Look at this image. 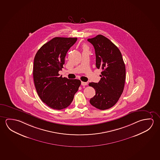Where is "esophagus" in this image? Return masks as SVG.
I'll list each match as a JSON object with an SVG mask.
<instances>
[{
	"mask_svg": "<svg viewBox=\"0 0 160 160\" xmlns=\"http://www.w3.org/2000/svg\"><path fill=\"white\" fill-rule=\"evenodd\" d=\"M81 84L82 86H87V82H82Z\"/></svg>",
	"mask_w": 160,
	"mask_h": 160,
	"instance_id": "1",
	"label": "esophagus"
}]
</instances>
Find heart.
Masks as SVG:
<instances>
[{"instance_id": "b5f03b06", "label": "heart", "mask_w": 160, "mask_h": 160, "mask_svg": "<svg viewBox=\"0 0 160 160\" xmlns=\"http://www.w3.org/2000/svg\"><path fill=\"white\" fill-rule=\"evenodd\" d=\"M84 49H87V47H86V46H84Z\"/></svg>"}]
</instances>
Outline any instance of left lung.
<instances>
[{
  "label": "left lung",
  "mask_w": 160,
  "mask_h": 160,
  "mask_svg": "<svg viewBox=\"0 0 160 160\" xmlns=\"http://www.w3.org/2000/svg\"><path fill=\"white\" fill-rule=\"evenodd\" d=\"M87 41L94 47L97 68L102 70L99 82L89 83L96 91L89 102L98 109H108L117 103L123 91L126 79L124 61L117 46L104 36L99 34Z\"/></svg>",
  "instance_id": "8db88e82"
}]
</instances>
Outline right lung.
Wrapping results in <instances>:
<instances>
[{
	"instance_id": "obj_1",
	"label": "right lung",
	"mask_w": 160,
	"mask_h": 160,
	"mask_svg": "<svg viewBox=\"0 0 160 160\" xmlns=\"http://www.w3.org/2000/svg\"><path fill=\"white\" fill-rule=\"evenodd\" d=\"M77 38L55 37L44 44L37 52L33 66V79L41 100L53 109L66 108L73 101L81 82L69 79L58 72L63 68L67 52Z\"/></svg>"
}]
</instances>
